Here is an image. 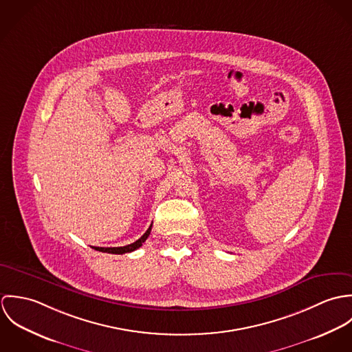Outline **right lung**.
<instances>
[{
	"mask_svg": "<svg viewBox=\"0 0 352 352\" xmlns=\"http://www.w3.org/2000/svg\"><path fill=\"white\" fill-rule=\"evenodd\" d=\"M151 232V225L149 226V229L145 232V234L137 240L135 243L130 244V245H126V247H115V248H101V247H94L96 251L105 252V253H113V254H123V253H129V252L135 251L138 250L140 247H142V244L146 241V239L149 237Z\"/></svg>",
	"mask_w": 352,
	"mask_h": 352,
	"instance_id": "1",
	"label": "right lung"
}]
</instances>
